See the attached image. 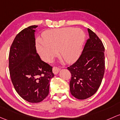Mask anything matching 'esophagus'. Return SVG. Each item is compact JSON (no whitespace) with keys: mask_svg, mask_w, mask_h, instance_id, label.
<instances>
[{"mask_svg":"<svg viewBox=\"0 0 120 120\" xmlns=\"http://www.w3.org/2000/svg\"><path fill=\"white\" fill-rule=\"evenodd\" d=\"M59 70H60L59 68L57 67H55V66H54L53 67V68H52L53 72L54 74H55V75H56V74H57L58 72H59Z\"/></svg>","mask_w":120,"mask_h":120,"instance_id":"1","label":"esophagus"}]
</instances>
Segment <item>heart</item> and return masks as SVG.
<instances>
[{
	"label": "heart",
	"mask_w": 120,
	"mask_h": 120,
	"mask_svg": "<svg viewBox=\"0 0 120 120\" xmlns=\"http://www.w3.org/2000/svg\"><path fill=\"white\" fill-rule=\"evenodd\" d=\"M42 37L38 40L37 49L44 60L51 61L59 50L65 62L72 63L80 56L85 36L80 29L64 27L46 30Z\"/></svg>",
	"instance_id": "heart-1"
}]
</instances>
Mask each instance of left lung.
<instances>
[{
	"label": "left lung",
	"instance_id": "left-lung-1",
	"mask_svg": "<svg viewBox=\"0 0 120 120\" xmlns=\"http://www.w3.org/2000/svg\"><path fill=\"white\" fill-rule=\"evenodd\" d=\"M81 55L67 69L71 74L70 82L72 95L85 99L94 95L99 89L105 73V47L101 40L90 29Z\"/></svg>",
	"mask_w": 120,
	"mask_h": 120
}]
</instances>
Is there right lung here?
Returning <instances> with one entry per match:
<instances>
[{"label": "right lung", "mask_w": 120, "mask_h": 120, "mask_svg": "<svg viewBox=\"0 0 120 120\" xmlns=\"http://www.w3.org/2000/svg\"><path fill=\"white\" fill-rule=\"evenodd\" d=\"M33 25L16 36L9 52L11 81L18 94L31 103L43 101L49 94V82L54 76L52 67L41 60L36 51Z\"/></svg>", "instance_id": "add662e5"}]
</instances>
